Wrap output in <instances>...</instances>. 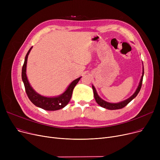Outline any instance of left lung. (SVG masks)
<instances>
[{
  "label": "left lung",
  "instance_id": "1",
  "mask_svg": "<svg viewBox=\"0 0 160 160\" xmlns=\"http://www.w3.org/2000/svg\"><path fill=\"white\" fill-rule=\"evenodd\" d=\"M143 75H144V67H142V74L141 76V80L139 82V86L136 89V91H135V93H134L130 98H127V100H124V101L118 102V103H110V102H108L105 100H102L101 98H100L98 94H97V92L95 88V87L92 85V88H93V94H94V97L95 99L96 100V102H97V104L98 105H100L101 107L108 109V110H118V109H121L122 108H124V106H127L130 102H131L132 100L135 98L138 94L139 93V92L141 89V86H142V78H143Z\"/></svg>",
  "mask_w": 160,
  "mask_h": 160
}]
</instances>
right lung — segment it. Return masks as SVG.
Returning a JSON list of instances; mask_svg holds the SVG:
<instances>
[{
    "label": "right lung",
    "instance_id": "add662e5",
    "mask_svg": "<svg viewBox=\"0 0 160 160\" xmlns=\"http://www.w3.org/2000/svg\"><path fill=\"white\" fill-rule=\"evenodd\" d=\"M32 48V47L29 49L28 52L25 56L24 62L22 68V80L24 83L25 91H26L27 96L33 104L37 107L43 109L45 110L55 111L60 110V109L64 108L70 101L73 89L82 77H79L78 78L72 81L69 87L65 91L64 93L60 95L54 97H47L39 95L30 85L26 73L28 56Z\"/></svg>",
    "mask_w": 160,
    "mask_h": 160
}]
</instances>
